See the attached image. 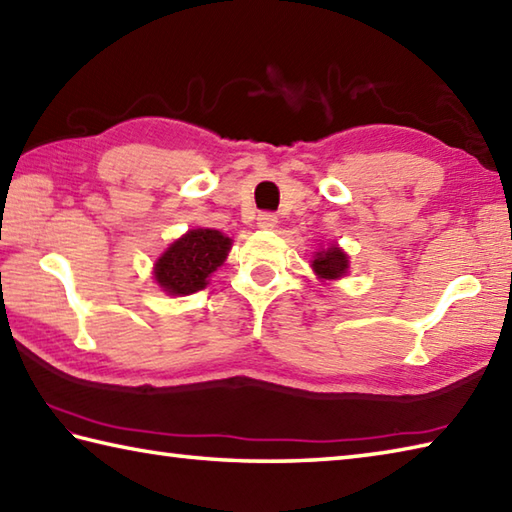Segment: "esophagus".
Masks as SVG:
<instances>
[{"instance_id": "obj_1", "label": "esophagus", "mask_w": 512, "mask_h": 512, "mask_svg": "<svg viewBox=\"0 0 512 512\" xmlns=\"http://www.w3.org/2000/svg\"><path fill=\"white\" fill-rule=\"evenodd\" d=\"M260 229H274L278 225V218L276 214H272V211H263V214L258 216V223H256Z\"/></svg>"}]
</instances>
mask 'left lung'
I'll list each match as a JSON object with an SVG mask.
<instances>
[{"mask_svg":"<svg viewBox=\"0 0 512 512\" xmlns=\"http://www.w3.org/2000/svg\"><path fill=\"white\" fill-rule=\"evenodd\" d=\"M347 267H350V260L341 247L327 245L323 249L314 252L312 258V269L318 278L323 281H336V278H343L347 274Z\"/></svg>","mask_w":512,"mask_h":512,"instance_id":"8db88e82","label":"left lung"}]
</instances>
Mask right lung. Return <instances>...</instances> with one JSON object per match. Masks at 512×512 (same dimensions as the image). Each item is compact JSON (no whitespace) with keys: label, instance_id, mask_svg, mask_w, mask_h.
<instances>
[{"label":"right lung","instance_id":"add662e5","mask_svg":"<svg viewBox=\"0 0 512 512\" xmlns=\"http://www.w3.org/2000/svg\"><path fill=\"white\" fill-rule=\"evenodd\" d=\"M231 249V238L218 229H189L185 236L167 247L156 265L153 278L162 292L171 296H189L209 285L211 274L225 263Z\"/></svg>","mask_w":512,"mask_h":512}]
</instances>
